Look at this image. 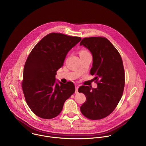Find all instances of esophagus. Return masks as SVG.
<instances>
[{"instance_id": "obj_1", "label": "esophagus", "mask_w": 146, "mask_h": 146, "mask_svg": "<svg viewBox=\"0 0 146 146\" xmlns=\"http://www.w3.org/2000/svg\"><path fill=\"white\" fill-rule=\"evenodd\" d=\"M78 88H79V86H76V87H75V88H76L75 93H76V94H77V93H78Z\"/></svg>"}]
</instances>
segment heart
Masks as SVG:
<instances>
[{"mask_svg": "<svg viewBox=\"0 0 146 146\" xmlns=\"http://www.w3.org/2000/svg\"><path fill=\"white\" fill-rule=\"evenodd\" d=\"M88 53H89V52H88V51L87 50L82 49L80 51V55H83V54H88Z\"/></svg>", "mask_w": 146, "mask_h": 146, "instance_id": "1", "label": "heart"}]
</instances>
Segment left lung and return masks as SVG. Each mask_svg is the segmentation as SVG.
<instances>
[{"label": "left lung", "instance_id": "8db88e82", "mask_svg": "<svg viewBox=\"0 0 146 146\" xmlns=\"http://www.w3.org/2000/svg\"><path fill=\"white\" fill-rule=\"evenodd\" d=\"M92 53V67L96 88L82 86L78 92L84 94L86 101L80 107L81 113L92 120L100 119L115 109L123 92L125 72L121 56L110 41L104 37H90L80 42Z\"/></svg>", "mask_w": 146, "mask_h": 146}]
</instances>
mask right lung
<instances>
[{"label":"right lung","instance_id":"right-lung-1","mask_svg":"<svg viewBox=\"0 0 146 146\" xmlns=\"http://www.w3.org/2000/svg\"><path fill=\"white\" fill-rule=\"evenodd\" d=\"M81 38L51 33L34 47L24 68L22 88L27 105L37 116L55 118L65 102L75 92L73 83L55 82L57 70L64 65L68 52Z\"/></svg>","mask_w":146,"mask_h":146}]
</instances>
